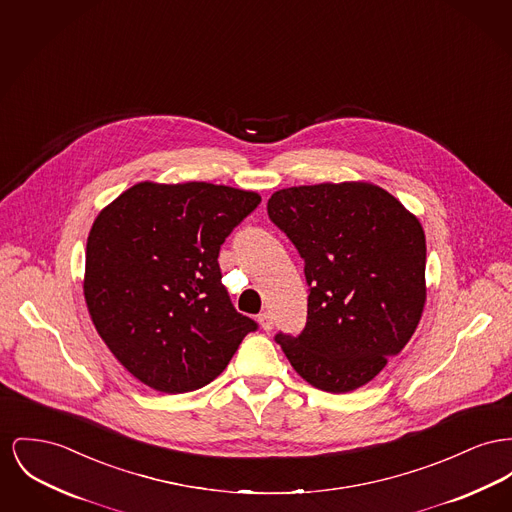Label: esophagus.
Masks as SVG:
<instances>
[{
	"label": "esophagus",
	"instance_id": "1",
	"mask_svg": "<svg viewBox=\"0 0 512 512\" xmlns=\"http://www.w3.org/2000/svg\"><path fill=\"white\" fill-rule=\"evenodd\" d=\"M257 321H259V325H261V329H263V331L269 332L274 329V321H272V315L269 311L261 313V315L257 317Z\"/></svg>",
	"mask_w": 512,
	"mask_h": 512
}]
</instances>
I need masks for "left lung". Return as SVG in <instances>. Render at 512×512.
I'll use <instances>...</instances> for the list:
<instances>
[{
  "instance_id": "8db88e82",
  "label": "left lung",
  "mask_w": 512,
  "mask_h": 512,
  "mask_svg": "<svg viewBox=\"0 0 512 512\" xmlns=\"http://www.w3.org/2000/svg\"><path fill=\"white\" fill-rule=\"evenodd\" d=\"M267 211L298 247L311 286L305 329L278 334V344L315 389H360L420 325L427 286L418 216L369 181L278 189Z\"/></svg>"
}]
</instances>
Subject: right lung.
Wrapping results in <instances>:
<instances>
[{
	"label": "right lung",
	"mask_w": 512,
	"mask_h": 512,
	"mask_svg": "<svg viewBox=\"0 0 512 512\" xmlns=\"http://www.w3.org/2000/svg\"><path fill=\"white\" fill-rule=\"evenodd\" d=\"M259 203L230 185L141 181L94 218L83 276L92 325L147 387H205L257 329L228 298L218 251Z\"/></svg>",
	"instance_id": "add662e5"
}]
</instances>
